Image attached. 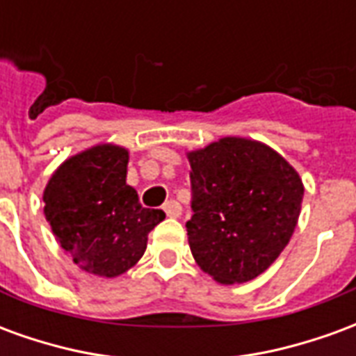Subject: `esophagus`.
<instances>
[{"label": "esophagus", "mask_w": 356, "mask_h": 356, "mask_svg": "<svg viewBox=\"0 0 356 356\" xmlns=\"http://www.w3.org/2000/svg\"><path fill=\"white\" fill-rule=\"evenodd\" d=\"M163 211L168 217H179L181 216V206H179V202L168 200L163 204Z\"/></svg>", "instance_id": "34e87169"}]
</instances>
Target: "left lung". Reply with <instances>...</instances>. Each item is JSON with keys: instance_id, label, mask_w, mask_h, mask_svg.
<instances>
[{"instance_id": "left-lung-1", "label": "left lung", "mask_w": 356, "mask_h": 356, "mask_svg": "<svg viewBox=\"0 0 356 356\" xmlns=\"http://www.w3.org/2000/svg\"><path fill=\"white\" fill-rule=\"evenodd\" d=\"M186 158L194 261L219 284L254 280L296 231L305 191L299 173L275 148L246 137H223Z\"/></svg>"}]
</instances>
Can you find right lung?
I'll return each instance as SVG.
<instances>
[{"label":"right lung","instance_id":"right-lung-1","mask_svg":"<svg viewBox=\"0 0 356 356\" xmlns=\"http://www.w3.org/2000/svg\"><path fill=\"white\" fill-rule=\"evenodd\" d=\"M129 150L101 143L66 158L43 191V213L55 238L89 275L116 278L137 265L148 232L165 219L143 208L125 183Z\"/></svg>","mask_w":356,"mask_h":356}]
</instances>
